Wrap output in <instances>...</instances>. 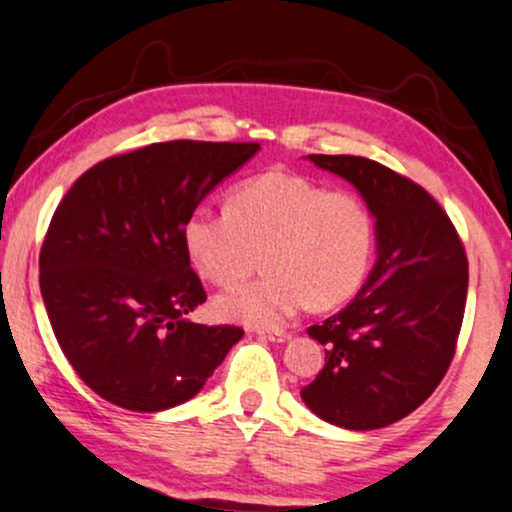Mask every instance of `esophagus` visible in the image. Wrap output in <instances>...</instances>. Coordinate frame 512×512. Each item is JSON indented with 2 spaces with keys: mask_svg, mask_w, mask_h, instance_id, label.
Segmentation results:
<instances>
[{
  "mask_svg": "<svg viewBox=\"0 0 512 512\" xmlns=\"http://www.w3.org/2000/svg\"><path fill=\"white\" fill-rule=\"evenodd\" d=\"M257 335L264 340H271V342H286L290 338V333H286V331H257Z\"/></svg>",
  "mask_w": 512,
  "mask_h": 512,
  "instance_id": "1",
  "label": "esophagus"
}]
</instances>
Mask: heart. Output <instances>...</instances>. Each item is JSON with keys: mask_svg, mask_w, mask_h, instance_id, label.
Wrapping results in <instances>:
<instances>
[{"mask_svg": "<svg viewBox=\"0 0 512 512\" xmlns=\"http://www.w3.org/2000/svg\"><path fill=\"white\" fill-rule=\"evenodd\" d=\"M191 267L212 283L248 274L264 250V274L217 295L215 312L252 328H278L309 302L331 309L364 286L378 219L354 191H328L304 174L269 170L236 184L226 210L193 208L181 224Z\"/></svg>", "mask_w": 512, "mask_h": 512, "instance_id": "obj_1", "label": "heart"}]
</instances>
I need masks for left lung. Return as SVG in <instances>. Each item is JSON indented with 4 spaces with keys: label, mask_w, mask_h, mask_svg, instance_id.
<instances>
[{
    "label": "left lung",
    "mask_w": 512,
    "mask_h": 512,
    "mask_svg": "<svg viewBox=\"0 0 512 512\" xmlns=\"http://www.w3.org/2000/svg\"><path fill=\"white\" fill-rule=\"evenodd\" d=\"M309 160L352 181L371 205L378 262L342 312L307 328L326 347V364L300 394L340 428H385L416 411L449 371L468 257L454 222L416 181L359 155Z\"/></svg>",
    "instance_id": "obj_1"
}]
</instances>
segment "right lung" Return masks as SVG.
Wrapping results in <instances>:
<instances>
[{"label":"right lung","instance_id":"obj_1","mask_svg":"<svg viewBox=\"0 0 512 512\" xmlns=\"http://www.w3.org/2000/svg\"><path fill=\"white\" fill-rule=\"evenodd\" d=\"M255 141H165L113 155L70 186L40 250L51 328L75 373L127 411H165L196 397L238 326L186 321L208 300L181 224Z\"/></svg>","mask_w":512,"mask_h":512}]
</instances>
